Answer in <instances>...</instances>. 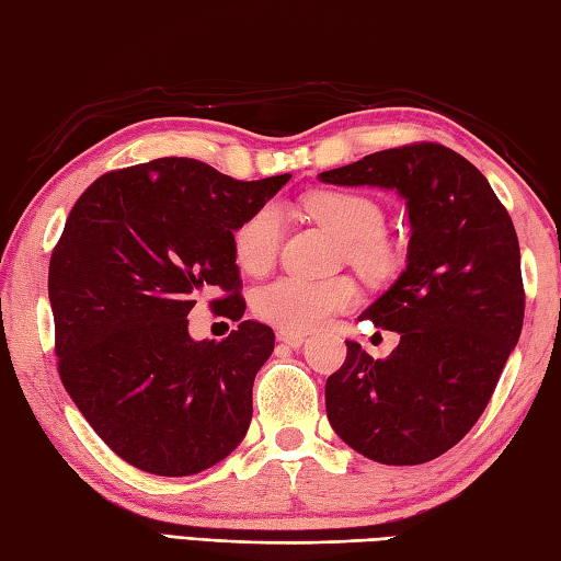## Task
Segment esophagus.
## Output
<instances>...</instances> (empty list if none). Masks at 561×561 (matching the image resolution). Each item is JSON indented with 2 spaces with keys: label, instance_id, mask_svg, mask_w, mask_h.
<instances>
[{
  "label": "esophagus",
  "instance_id": "esophagus-1",
  "mask_svg": "<svg viewBox=\"0 0 561 561\" xmlns=\"http://www.w3.org/2000/svg\"><path fill=\"white\" fill-rule=\"evenodd\" d=\"M276 339L280 341V344L290 346V348H300L305 344V334H300V331H290V329H278Z\"/></svg>",
  "mask_w": 561,
  "mask_h": 561
}]
</instances>
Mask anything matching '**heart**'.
<instances>
[{
    "label": "heart",
    "mask_w": 561,
    "mask_h": 561,
    "mask_svg": "<svg viewBox=\"0 0 561 561\" xmlns=\"http://www.w3.org/2000/svg\"><path fill=\"white\" fill-rule=\"evenodd\" d=\"M305 213L329 227L344 242L346 259L368 278H382L394 266V251L385 242V210L363 193L319 191L302 203ZM283 239V215L276 205H261L232 234L234 259L242 271L259 276L276 261ZM358 302L356 283L348 278L310 280L283 276L254 295V312L283 329H314Z\"/></svg>",
    "instance_id": "obj_1"
}]
</instances>
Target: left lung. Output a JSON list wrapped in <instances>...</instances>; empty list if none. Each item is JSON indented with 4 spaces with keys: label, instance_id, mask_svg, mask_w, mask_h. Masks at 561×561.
Instances as JSON below:
<instances>
[{
    "label": "left lung",
    "instance_id": "left-lung-1",
    "mask_svg": "<svg viewBox=\"0 0 561 561\" xmlns=\"http://www.w3.org/2000/svg\"><path fill=\"white\" fill-rule=\"evenodd\" d=\"M334 186L394 191L409 213L407 268L360 314L397 331L375 360L356 341L327 380V416L353 450L421 465L460 443L516 348L525 293L504 205L465 157L436 142L382 150L322 171Z\"/></svg>",
    "mask_w": 561,
    "mask_h": 561
}]
</instances>
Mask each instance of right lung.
<instances>
[{
	"mask_svg": "<svg viewBox=\"0 0 561 561\" xmlns=\"http://www.w3.org/2000/svg\"><path fill=\"white\" fill-rule=\"evenodd\" d=\"M290 174L237 181L188 157L111 171L67 217L50 256L55 353L67 394L108 448L159 477L225 460L251 424V387L273 329L242 319L232 234ZM238 322L196 342L185 317L203 291Z\"/></svg>",
	"mask_w": 561,
	"mask_h": 561,
	"instance_id": "1",
	"label": "right lung"
}]
</instances>
